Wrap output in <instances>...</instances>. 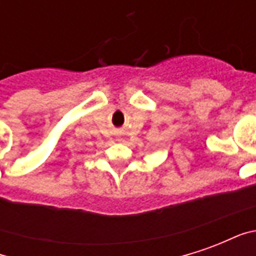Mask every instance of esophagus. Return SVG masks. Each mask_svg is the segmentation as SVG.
<instances>
[{
  "label": "esophagus",
  "mask_w": 256,
  "mask_h": 256,
  "mask_svg": "<svg viewBox=\"0 0 256 256\" xmlns=\"http://www.w3.org/2000/svg\"><path fill=\"white\" fill-rule=\"evenodd\" d=\"M118 141H119V140H118Z\"/></svg>",
  "instance_id": "esophagus-1"
}]
</instances>
